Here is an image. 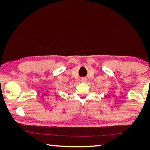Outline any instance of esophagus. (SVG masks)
<instances>
[{"mask_svg": "<svg viewBox=\"0 0 150 150\" xmlns=\"http://www.w3.org/2000/svg\"><path fill=\"white\" fill-rule=\"evenodd\" d=\"M86 81H87V79H86V78H83L82 79V81H83V82H84V83L86 82Z\"/></svg>", "mask_w": 150, "mask_h": 150, "instance_id": "1", "label": "esophagus"}]
</instances>
